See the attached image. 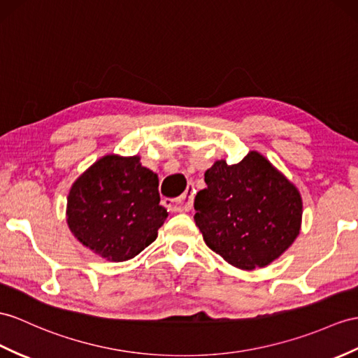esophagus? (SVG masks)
<instances>
[{"label":"esophagus","instance_id":"1","mask_svg":"<svg viewBox=\"0 0 358 358\" xmlns=\"http://www.w3.org/2000/svg\"><path fill=\"white\" fill-rule=\"evenodd\" d=\"M193 200H194L193 188H188L184 194L176 199H164L162 203L169 209V211L180 213V211H189V209L193 208Z\"/></svg>","mask_w":358,"mask_h":358}]
</instances>
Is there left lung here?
Listing matches in <instances>:
<instances>
[{
	"label": "left lung",
	"instance_id": "8db88e82",
	"mask_svg": "<svg viewBox=\"0 0 358 358\" xmlns=\"http://www.w3.org/2000/svg\"><path fill=\"white\" fill-rule=\"evenodd\" d=\"M205 182L194 199L196 224L206 246L234 267H266L299 235V191L258 152L234 165L214 162Z\"/></svg>",
	"mask_w": 358,
	"mask_h": 358
}]
</instances>
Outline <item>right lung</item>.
Returning a JSON list of instances; mask_svg holds the SVG:
<instances>
[{
	"instance_id": "add662e5",
	"label": "right lung",
	"mask_w": 358,
	"mask_h": 358,
	"mask_svg": "<svg viewBox=\"0 0 358 358\" xmlns=\"http://www.w3.org/2000/svg\"><path fill=\"white\" fill-rule=\"evenodd\" d=\"M158 187V174L143 167L139 156H103L69 189V229L101 258H134L156 240L169 215Z\"/></svg>"
}]
</instances>
